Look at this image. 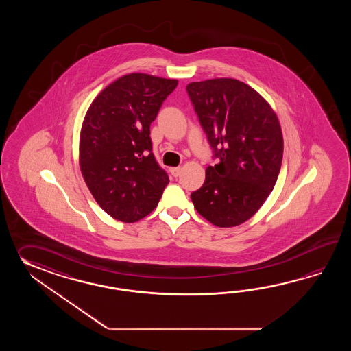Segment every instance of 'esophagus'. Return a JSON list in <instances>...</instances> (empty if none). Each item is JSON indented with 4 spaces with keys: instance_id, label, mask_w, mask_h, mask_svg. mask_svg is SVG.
I'll return each instance as SVG.
<instances>
[{
    "instance_id": "obj_1",
    "label": "esophagus",
    "mask_w": 351,
    "mask_h": 351,
    "mask_svg": "<svg viewBox=\"0 0 351 351\" xmlns=\"http://www.w3.org/2000/svg\"><path fill=\"white\" fill-rule=\"evenodd\" d=\"M182 172V168L180 167H176V168H171V173H172L173 177H179V174Z\"/></svg>"
}]
</instances>
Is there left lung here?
I'll return each mask as SVG.
<instances>
[{
  "label": "left lung",
  "mask_w": 351,
  "mask_h": 351,
  "mask_svg": "<svg viewBox=\"0 0 351 351\" xmlns=\"http://www.w3.org/2000/svg\"><path fill=\"white\" fill-rule=\"evenodd\" d=\"M186 93L218 165L191 194L197 212L217 227L246 222L276 184L284 139L263 97L236 79L191 82Z\"/></svg>",
  "instance_id": "1"
}]
</instances>
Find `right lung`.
I'll return each mask as SVG.
<instances>
[{
  "mask_svg": "<svg viewBox=\"0 0 351 351\" xmlns=\"http://www.w3.org/2000/svg\"><path fill=\"white\" fill-rule=\"evenodd\" d=\"M174 79L124 75L90 105L80 134V168L97 204L112 218L133 223L157 207L169 177L158 165L150 124Z\"/></svg>",
  "mask_w": 351,
  "mask_h": 351,
  "instance_id": "1",
  "label": "right lung"
}]
</instances>
